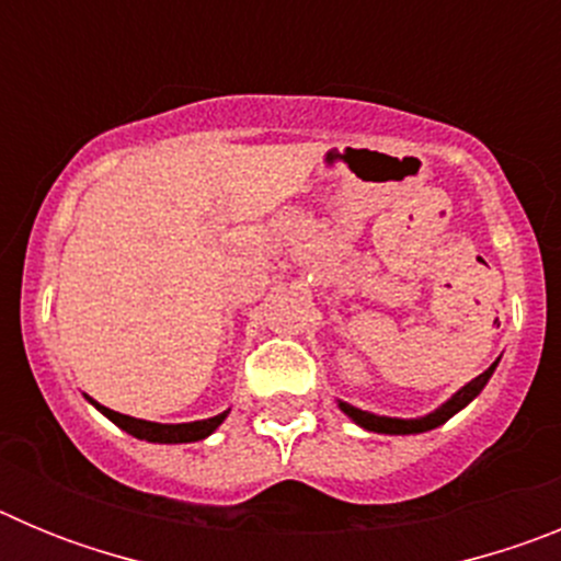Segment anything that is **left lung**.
<instances>
[{
	"mask_svg": "<svg viewBox=\"0 0 561 561\" xmlns=\"http://www.w3.org/2000/svg\"><path fill=\"white\" fill-rule=\"evenodd\" d=\"M494 368H497V362L494 365H489V368L483 370V374L478 376V379H472L469 385H463V388L458 390V393L453 396V399L447 401V404H440L435 413L424 415V419H388V415H374V413H365V410L354 408V404H345V401H340V410L345 415H351V419L359 424V427L370 430V433H385V435H413V433H427V430H435L440 427L444 421L453 419L458 410H463L469 401L474 399V396L480 393V390L485 388V381L492 379Z\"/></svg>",
	"mask_w": 561,
	"mask_h": 561,
	"instance_id": "8db88e82",
	"label": "left lung"
}]
</instances>
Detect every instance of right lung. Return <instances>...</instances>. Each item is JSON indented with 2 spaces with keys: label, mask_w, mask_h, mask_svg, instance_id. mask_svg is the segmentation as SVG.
Masks as SVG:
<instances>
[{
  "label": "right lung",
  "mask_w": 561,
  "mask_h": 561,
  "mask_svg": "<svg viewBox=\"0 0 561 561\" xmlns=\"http://www.w3.org/2000/svg\"><path fill=\"white\" fill-rule=\"evenodd\" d=\"M108 421H114L117 427L126 430L128 435L134 438H142V440H153V444H191V440H202L213 433V430L219 427L221 421L227 419L230 410L225 413L213 415V419L205 421H191V424H153V421H142V419H131V415H123V413H114V410L103 408L98 401H92Z\"/></svg>",
  "instance_id": "add662e5"
}]
</instances>
